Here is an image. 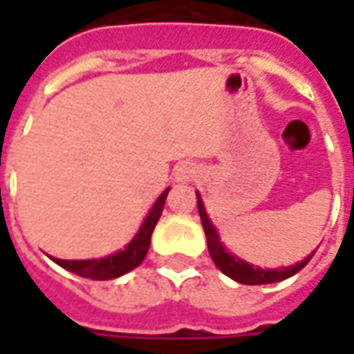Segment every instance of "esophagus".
<instances>
[{"label":"esophagus","instance_id":"esophagus-1","mask_svg":"<svg viewBox=\"0 0 354 354\" xmlns=\"http://www.w3.org/2000/svg\"><path fill=\"white\" fill-rule=\"evenodd\" d=\"M174 176H176L178 182H192L193 178L197 176V167L192 162H182L174 172Z\"/></svg>","mask_w":354,"mask_h":354}]
</instances>
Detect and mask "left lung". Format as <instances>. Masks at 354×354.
<instances>
[{
    "instance_id": "8db88e82",
    "label": "left lung",
    "mask_w": 354,
    "mask_h": 354,
    "mask_svg": "<svg viewBox=\"0 0 354 354\" xmlns=\"http://www.w3.org/2000/svg\"><path fill=\"white\" fill-rule=\"evenodd\" d=\"M197 208H199L203 230H205V235H207L210 258H212L216 267H218L223 274H227L233 281L241 282V284H271V282L284 281V279H288L292 274H296L297 271H301V269L309 263V260L313 258V254H315L313 252L311 256H307L304 261H299L296 266L282 267V269H260V267H254L225 250V246L220 243L218 231H216V227L212 225V222L208 220V214L205 212V205H203V201H201L199 193H197Z\"/></svg>"
}]
</instances>
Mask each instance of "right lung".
Wrapping results in <instances>:
<instances>
[{"mask_svg":"<svg viewBox=\"0 0 354 354\" xmlns=\"http://www.w3.org/2000/svg\"><path fill=\"white\" fill-rule=\"evenodd\" d=\"M167 195H169V189H165L161 197L155 201L153 208L149 210L140 231L123 250L111 254L108 258H98V260H58V258H53V261L72 273L85 277V279H93V281H109V279H117L121 274L129 273L146 258L147 248L151 243V233L155 230V223L159 222Z\"/></svg>","mask_w":354,"mask_h":354,"instance_id":"1","label":"right lung"}]
</instances>
